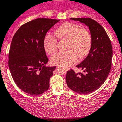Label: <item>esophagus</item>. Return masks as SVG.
<instances>
[{
  "instance_id": "esophagus-1",
  "label": "esophagus",
  "mask_w": 122,
  "mask_h": 122,
  "mask_svg": "<svg viewBox=\"0 0 122 122\" xmlns=\"http://www.w3.org/2000/svg\"><path fill=\"white\" fill-rule=\"evenodd\" d=\"M57 69H59V68H57ZM66 71H68V70H69V69H66Z\"/></svg>"
}]
</instances>
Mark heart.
<instances>
[{
    "label": "heart",
    "instance_id": "obj_1",
    "mask_svg": "<svg viewBox=\"0 0 122 122\" xmlns=\"http://www.w3.org/2000/svg\"><path fill=\"white\" fill-rule=\"evenodd\" d=\"M55 35L59 39L67 40L65 52H59L51 58V63L54 65L67 68L77 62L78 57L83 59L88 55L92 44L90 32L75 23L66 22L57 28ZM46 51L52 54L57 48V39L48 34L44 39Z\"/></svg>",
    "mask_w": 122,
    "mask_h": 122
}]
</instances>
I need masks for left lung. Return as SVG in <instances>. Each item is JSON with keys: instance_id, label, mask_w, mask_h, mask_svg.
<instances>
[{"instance_id": "8db88e82", "label": "left lung", "mask_w": 122, "mask_h": 122, "mask_svg": "<svg viewBox=\"0 0 122 122\" xmlns=\"http://www.w3.org/2000/svg\"><path fill=\"white\" fill-rule=\"evenodd\" d=\"M84 24L92 36V44L87 56L76 66L85 74L67 72L66 81L68 87L79 94H89L97 90L106 80L110 73L112 57L110 39L101 25L90 18H70Z\"/></svg>"}]
</instances>
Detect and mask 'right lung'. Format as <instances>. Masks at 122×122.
<instances>
[{
  "label": "right lung",
  "mask_w": 122,
  "mask_h": 122,
  "mask_svg": "<svg viewBox=\"0 0 122 122\" xmlns=\"http://www.w3.org/2000/svg\"><path fill=\"white\" fill-rule=\"evenodd\" d=\"M60 20L37 18L22 25L12 38L8 65L14 81L24 92L39 95L47 91L56 66L48 61L44 47L47 32Z\"/></svg>",
  "instance_id": "add662e5"
}]
</instances>
